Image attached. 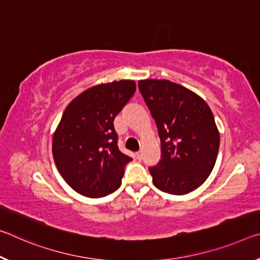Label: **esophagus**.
<instances>
[{
	"instance_id": "obj_1",
	"label": "esophagus",
	"mask_w": 260,
	"mask_h": 260,
	"mask_svg": "<svg viewBox=\"0 0 260 260\" xmlns=\"http://www.w3.org/2000/svg\"><path fill=\"white\" fill-rule=\"evenodd\" d=\"M137 157H138L139 159H141V157H142V151H138V152H137Z\"/></svg>"
}]
</instances>
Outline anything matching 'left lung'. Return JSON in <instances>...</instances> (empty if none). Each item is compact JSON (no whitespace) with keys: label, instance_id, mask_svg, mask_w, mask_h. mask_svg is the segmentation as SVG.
Listing matches in <instances>:
<instances>
[{"label":"left lung","instance_id":"left-lung-1","mask_svg":"<svg viewBox=\"0 0 260 260\" xmlns=\"http://www.w3.org/2000/svg\"><path fill=\"white\" fill-rule=\"evenodd\" d=\"M139 90L158 129L162 159L149 169L160 191L183 196L203 185L215 166L220 133L196 92L168 80H140Z\"/></svg>","mask_w":260,"mask_h":260}]
</instances>
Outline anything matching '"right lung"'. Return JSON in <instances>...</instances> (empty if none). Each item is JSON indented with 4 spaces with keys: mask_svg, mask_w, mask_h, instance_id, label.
<instances>
[{
    "mask_svg": "<svg viewBox=\"0 0 260 260\" xmlns=\"http://www.w3.org/2000/svg\"><path fill=\"white\" fill-rule=\"evenodd\" d=\"M137 84L121 80L93 85L69 103L53 134L52 152L60 175L88 198L119 188L129 156L119 150L113 120Z\"/></svg>",
    "mask_w": 260,
    "mask_h": 260,
    "instance_id": "right-lung-1",
    "label": "right lung"
}]
</instances>
